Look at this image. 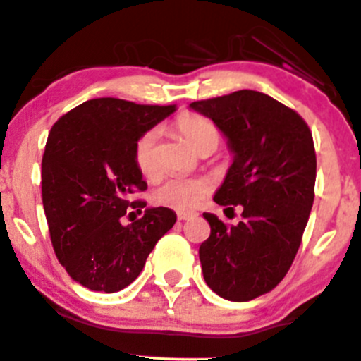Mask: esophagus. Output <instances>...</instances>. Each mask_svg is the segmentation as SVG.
<instances>
[{
  "label": "esophagus",
  "instance_id": "esophagus-1",
  "mask_svg": "<svg viewBox=\"0 0 361 361\" xmlns=\"http://www.w3.org/2000/svg\"><path fill=\"white\" fill-rule=\"evenodd\" d=\"M178 216V221H188V219H193V217H197L195 212H185V211H180L176 214Z\"/></svg>",
  "mask_w": 361,
  "mask_h": 361
}]
</instances>
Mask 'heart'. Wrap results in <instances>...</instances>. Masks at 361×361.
Segmentation results:
<instances>
[{"instance_id": "heart-1", "label": "heart", "mask_w": 361, "mask_h": 361, "mask_svg": "<svg viewBox=\"0 0 361 361\" xmlns=\"http://www.w3.org/2000/svg\"><path fill=\"white\" fill-rule=\"evenodd\" d=\"M174 126L181 138L197 154L214 152L219 144V130L209 118L202 116V114H180ZM157 138H159V132L152 128L138 138L135 144L133 157H135L138 171L145 178H156L159 174ZM209 190H211V183L205 178L173 176L162 181L157 188H154L152 202L162 207L176 209V211H192L207 195Z\"/></svg>"}]
</instances>
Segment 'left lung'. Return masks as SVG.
Returning <instances> with one entry per match:
<instances>
[{
    "instance_id": "1",
    "label": "left lung",
    "mask_w": 361,
    "mask_h": 361,
    "mask_svg": "<svg viewBox=\"0 0 361 361\" xmlns=\"http://www.w3.org/2000/svg\"><path fill=\"white\" fill-rule=\"evenodd\" d=\"M233 154L214 202L241 205L236 226L204 217L211 236L199 257L207 286L229 302H250L272 291L290 271L308 223L317 174L314 138L296 111L257 90L197 101Z\"/></svg>"
}]
</instances>
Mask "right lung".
<instances>
[{
	"instance_id": "1",
	"label": "right lung",
	"mask_w": 361,
	"mask_h": 361,
	"mask_svg": "<svg viewBox=\"0 0 361 361\" xmlns=\"http://www.w3.org/2000/svg\"><path fill=\"white\" fill-rule=\"evenodd\" d=\"M114 97L85 101L51 128L42 156V205L51 243L70 277L92 291L132 284L149 253L176 223L168 207H147L123 224L130 202L147 183L135 164L137 140L174 113Z\"/></svg>"
}]
</instances>
